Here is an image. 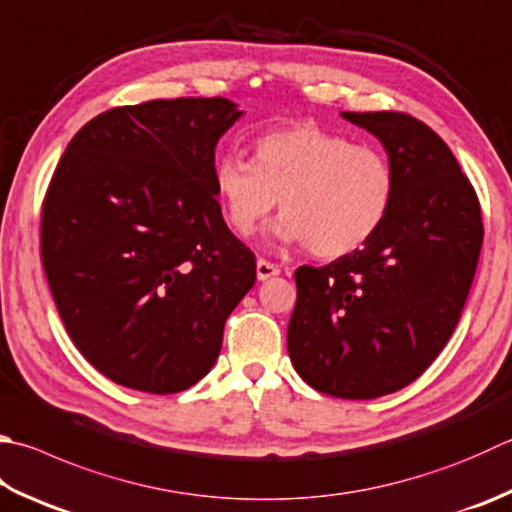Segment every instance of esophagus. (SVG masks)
Here are the masks:
<instances>
[{
    "instance_id": "obj_1",
    "label": "esophagus",
    "mask_w": 512,
    "mask_h": 512,
    "mask_svg": "<svg viewBox=\"0 0 512 512\" xmlns=\"http://www.w3.org/2000/svg\"><path fill=\"white\" fill-rule=\"evenodd\" d=\"M278 274H281V267L274 265V263H269V260H265V258H258V263H256L258 281H267V278H274Z\"/></svg>"
}]
</instances>
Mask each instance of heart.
<instances>
[{"instance_id":"obj_1","label":"heart","mask_w":512,"mask_h":512,"mask_svg":"<svg viewBox=\"0 0 512 512\" xmlns=\"http://www.w3.org/2000/svg\"><path fill=\"white\" fill-rule=\"evenodd\" d=\"M211 178L234 234L252 236L278 202L276 238L303 243L318 258H339L368 243L397 191L388 153L312 122L260 133L252 162L225 156Z\"/></svg>"}]
</instances>
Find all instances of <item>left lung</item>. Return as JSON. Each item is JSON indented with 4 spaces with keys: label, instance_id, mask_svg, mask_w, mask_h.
<instances>
[{
    "label": "left lung",
    "instance_id": "1",
    "mask_svg": "<svg viewBox=\"0 0 512 512\" xmlns=\"http://www.w3.org/2000/svg\"><path fill=\"white\" fill-rule=\"evenodd\" d=\"M383 142L397 191L381 229L352 254L296 269L287 350L314 390L376 399L426 372L464 310L484 223L448 144L401 111L343 113Z\"/></svg>",
    "mask_w": 512,
    "mask_h": 512
}]
</instances>
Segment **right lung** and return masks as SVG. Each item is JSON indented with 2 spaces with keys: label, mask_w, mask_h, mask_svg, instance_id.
Returning <instances> with one entry per match:
<instances>
[{
  "label": "right lung",
  "mask_w": 512,
  "mask_h": 512,
  "mask_svg": "<svg viewBox=\"0 0 512 512\" xmlns=\"http://www.w3.org/2000/svg\"><path fill=\"white\" fill-rule=\"evenodd\" d=\"M225 98L115 106L75 133L42 202L40 249L77 350L124 388L173 394L218 359L256 281L214 191Z\"/></svg>",
  "instance_id": "right-lung-1"
}]
</instances>
